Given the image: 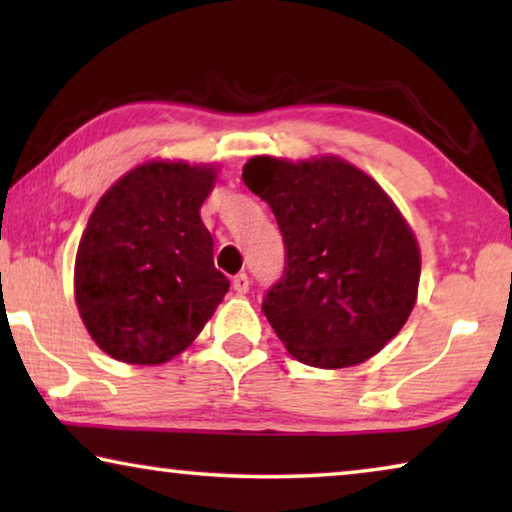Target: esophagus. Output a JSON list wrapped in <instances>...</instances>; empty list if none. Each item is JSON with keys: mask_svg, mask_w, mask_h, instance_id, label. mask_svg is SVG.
Segmentation results:
<instances>
[{"mask_svg": "<svg viewBox=\"0 0 512 512\" xmlns=\"http://www.w3.org/2000/svg\"><path fill=\"white\" fill-rule=\"evenodd\" d=\"M233 289H235V293H240V296H244V293L249 291V277L244 275V272L233 277Z\"/></svg>", "mask_w": 512, "mask_h": 512, "instance_id": "1", "label": "esophagus"}]
</instances>
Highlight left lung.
<instances>
[{"instance_id": "left-lung-1", "label": "left lung", "mask_w": 512, "mask_h": 512, "mask_svg": "<svg viewBox=\"0 0 512 512\" xmlns=\"http://www.w3.org/2000/svg\"><path fill=\"white\" fill-rule=\"evenodd\" d=\"M244 184L275 214L286 268L263 312L293 359L338 370L368 361L417 303V237L384 188L338 156H254Z\"/></svg>"}]
</instances>
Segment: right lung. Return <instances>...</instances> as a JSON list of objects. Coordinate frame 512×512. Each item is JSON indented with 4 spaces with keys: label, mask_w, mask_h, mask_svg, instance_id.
Listing matches in <instances>:
<instances>
[{
    "label": "right lung",
    "mask_w": 512,
    "mask_h": 512,
    "mask_svg": "<svg viewBox=\"0 0 512 512\" xmlns=\"http://www.w3.org/2000/svg\"><path fill=\"white\" fill-rule=\"evenodd\" d=\"M216 167L146 160L97 202L74 263V298L95 345L132 366L191 347L226 296L200 219Z\"/></svg>",
    "instance_id": "1"
}]
</instances>
